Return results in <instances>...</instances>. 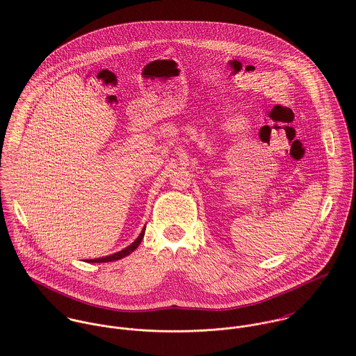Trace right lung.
I'll return each instance as SVG.
<instances>
[{
    "label": "right lung",
    "instance_id": "1",
    "mask_svg": "<svg viewBox=\"0 0 356 356\" xmlns=\"http://www.w3.org/2000/svg\"><path fill=\"white\" fill-rule=\"evenodd\" d=\"M144 234H145V227L143 229V232H141V234L138 236V238H137L131 245H129L127 248H124V250H122V251H119V252H116V254H109V256H105V257H99V259H90V260H88V261H89V263H105V261L119 260V259H122V257H124V256H127V254H130L133 251L137 250V247L141 244V241H143V238H144Z\"/></svg>",
    "mask_w": 356,
    "mask_h": 356
}]
</instances>
